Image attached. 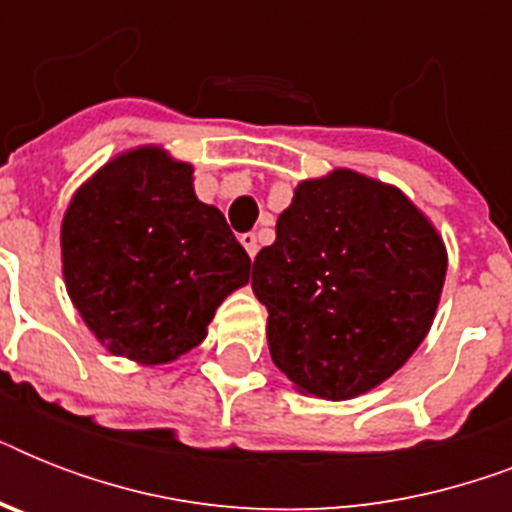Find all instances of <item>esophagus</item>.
Listing matches in <instances>:
<instances>
[{
	"instance_id": "esophagus-1",
	"label": "esophagus",
	"mask_w": 512,
	"mask_h": 512,
	"mask_svg": "<svg viewBox=\"0 0 512 512\" xmlns=\"http://www.w3.org/2000/svg\"><path fill=\"white\" fill-rule=\"evenodd\" d=\"M239 241H241V247L247 249L249 257L257 255V236H255V233H241Z\"/></svg>"
}]
</instances>
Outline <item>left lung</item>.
<instances>
[{
    "mask_svg": "<svg viewBox=\"0 0 512 512\" xmlns=\"http://www.w3.org/2000/svg\"><path fill=\"white\" fill-rule=\"evenodd\" d=\"M444 241L404 193L337 170L297 185L252 289L273 364L303 393L345 401L388 380L428 335Z\"/></svg>",
    "mask_w": 512,
    "mask_h": 512,
    "instance_id": "8db88e82",
    "label": "left lung"
}]
</instances>
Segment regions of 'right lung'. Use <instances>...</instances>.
Returning <instances> with one entry per match:
<instances>
[{
	"label": "right lung",
	"instance_id": "1",
	"mask_svg": "<svg viewBox=\"0 0 512 512\" xmlns=\"http://www.w3.org/2000/svg\"><path fill=\"white\" fill-rule=\"evenodd\" d=\"M191 167L156 148L106 164L63 220V273L87 327L111 353L164 364L196 348L217 305L247 284L249 255Z\"/></svg>",
	"mask_w": 512,
	"mask_h": 512
}]
</instances>
